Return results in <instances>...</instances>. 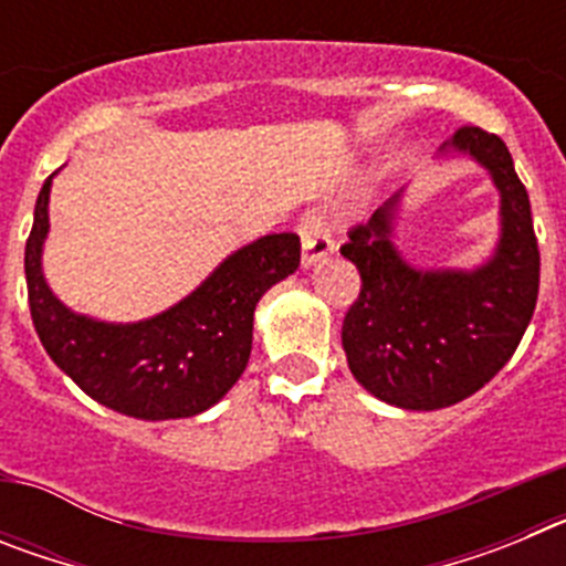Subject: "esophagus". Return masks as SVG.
<instances>
[{"label":"esophagus","mask_w":566,"mask_h":566,"mask_svg":"<svg viewBox=\"0 0 566 566\" xmlns=\"http://www.w3.org/2000/svg\"><path fill=\"white\" fill-rule=\"evenodd\" d=\"M300 240H303V252H300V263L303 269H312L314 263H319L323 258L334 252V240L326 232V227L319 223V218H306L300 223Z\"/></svg>","instance_id":"1"}]
</instances>
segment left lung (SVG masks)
<instances>
[{"mask_svg":"<svg viewBox=\"0 0 566 566\" xmlns=\"http://www.w3.org/2000/svg\"><path fill=\"white\" fill-rule=\"evenodd\" d=\"M439 158H468L499 192V240L473 269L417 266L397 247L405 189L391 195L339 249L363 277L343 323L354 379L405 411L448 408L490 382L536 312L538 243L524 184L499 135L462 127Z\"/></svg>","mask_w":566,"mask_h":566,"instance_id":"obj_1","label":"left lung"}]
</instances>
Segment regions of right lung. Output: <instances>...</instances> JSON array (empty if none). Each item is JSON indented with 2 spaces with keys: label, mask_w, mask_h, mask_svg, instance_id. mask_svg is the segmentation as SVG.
Wrapping results in <instances>:
<instances>
[{
  "label": "right lung",
  "mask_w": 566,
  "mask_h": 566,
  "mask_svg": "<svg viewBox=\"0 0 566 566\" xmlns=\"http://www.w3.org/2000/svg\"><path fill=\"white\" fill-rule=\"evenodd\" d=\"M53 178L56 172L39 192L24 247L30 317L44 352L87 397L124 417L164 422L209 411L247 371L260 297L297 272V234H263L227 254L201 286L161 314L107 323L64 306L44 277Z\"/></svg>",
  "instance_id": "right-lung-1"
}]
</instances>
